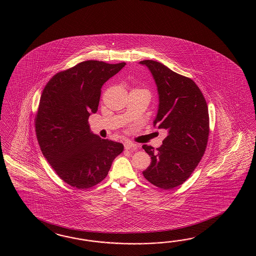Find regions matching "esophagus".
Returning <instances> with one entry per match:
<instances>
[{"label":"esophagus","mask_w":256,"mask_h":256,"mask_svg":"<svg viewBox=\"0 0 256 256\" xmlns=\"http://www.w3.org/2000/svg\"><path fill=\"white\" fill-rule=\"evenodd\" d=\"M138 148V146L136 144H134V142H124V149H126V150H136Z\"/></svg>","instance_id":"obj_1"}]
</instances>
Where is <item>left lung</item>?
Instances as JSON below:
<instances>
[{"label": "left lung", "instance_id": "left-lung-1", "mask_svg": "<svg viewBox=\"0 0 256 256\" xmlns=\"http://www.w3.org/2000/svg\"><path fill=\"white\" fill-rule=\"evenodd\" d=\"M140 64L148 66L158 87L160 103L154 126L167 130L160 148L142 146L151 156L142 174L154 186L170 190L190 176L204 154L210 135L208 108L192 78L153 60Z\"/></svg>", "mask_w": 256, "mask_h": 256}]
</instances>
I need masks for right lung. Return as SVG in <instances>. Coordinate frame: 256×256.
<instances>
[{
  "label": "right lung",
  "instance_id": "obj_1",
  "mask_svg": "<svg viewBox=\"0 0 256 256\" xmlns=\"http://www.w3.org/2000/svg\"><path fill=\"white\" fill-rule=\"evenodd\" d=\"M126 62L84 61L52 78L40 98L36 132L42 154L58 176L78 190L98 184L124 146L91 132L101 87Z\"/></svg>",
  "mask_w": 256,
  "mask_h": 256
}]
</instances>
